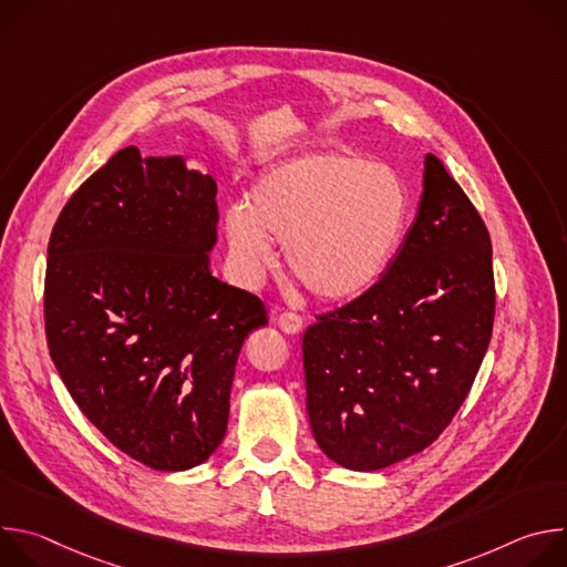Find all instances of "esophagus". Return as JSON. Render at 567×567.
I'll return each mask as SVG.
<instances>
[{
	"mask_svg": "<svg viewBox=\"0 0 567 567\" xmlns=\"http://www.w3.org/2000/svg\"><path fill=\"white\" fill-rule=\"evenodd\" d=\"M276 326L285 332V334H298L302 330V318L293 311H282L276 316Z\"/></svg>",
	"mask_w": 567,
	"mask_h": 567,
	"instance_id": "esophagus-1",
	"label": "esophagus"
}]
</instances>
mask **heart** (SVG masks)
I'll list each match as a JSON object with an SVG mask.
<instances>
[{
	"mask_svg": "<svg viewBox=\"0 0 567 567\" xmlns=\"http://www.w3.org/2000/svg\"><path fill=\"white\" fill-rule=\"evenodd\" d=\"M411 217V193L383 164L348 152L302 154L265 171L224 213L241 278L258 282L282 241L285 262L316 298L350 302L388 271Z\"/></svg>",
	"mask_w": 567,
	"mask_h": 567,
	"instance_id": "b5f03b06",
	"label": "heart"
}]
</instances>
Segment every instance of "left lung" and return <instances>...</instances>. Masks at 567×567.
Returning <instances> with one entry per match:
<instances>
[{
  "instance_id": "1",
  "label": "left lung",
  "mask_w": 567,
  "mask_h": 567,
  "mask_svg": "<svg viewBox=\"0 0 567 567\" xmlns=\"http://www.w3.org/2000/svg\"><path fill=\"white\" fill-rule=\"evenodd\" d=\"M489 230L435 154L413 226L381 280L316 316L302 337L307 415L320 451L352 471L406 460L451 424L489 348Z\"/></svg>"
}]
</instances>
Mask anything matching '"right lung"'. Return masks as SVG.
I'll use <instances>...</instances> for the list:
<instances>
[{"label": "right lung", "instance_id": "obj_1", "mask_svg": "<svg viewBox=\"0 0 567 567\" xmlns=\"http://www.w3.org/2000/svg\"><path fill=\"white\" fill-rule=\"evenodd\" d=\"M217 184L184 156L130 145L62 208L44 280L55 370L85 417L156 471L221 444L241 343L262 300L210 274Z\"/></svg>", "mask_w": 567, "mask_h": 567}]
</instances>
